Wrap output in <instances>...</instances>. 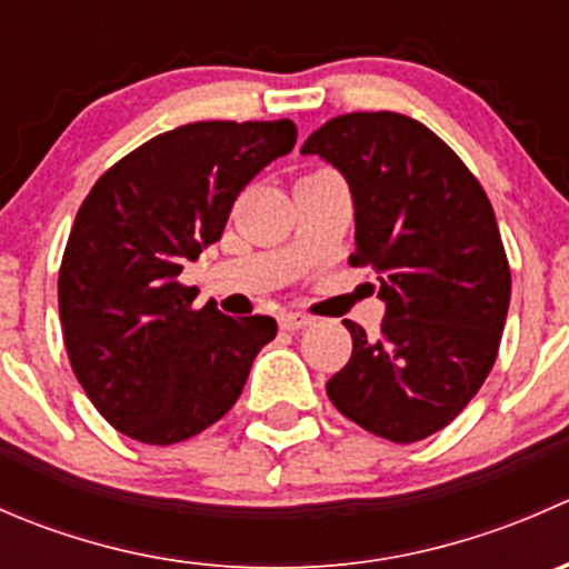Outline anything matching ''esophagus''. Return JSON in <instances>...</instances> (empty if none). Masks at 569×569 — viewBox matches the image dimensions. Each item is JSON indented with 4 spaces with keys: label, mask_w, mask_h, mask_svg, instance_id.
I'll use <instances>...</instances> for the list:
<instances>
[{
    "label": "esophagus",
    "mask_w": 569,
    "mask_h": 569,
    "mask_svg": "<svg viewBox=\"0 0 569 569\" xmlns=\"http://www.w3.org/2000/svg\"><path fill=\"white\" fill-rule=\"evenodd\" d=\"M278 321H280V330H289V332L302 330V327L311 325V319L302 317V313H280Z\"/></svg>",
    "instance_id": "esophagus-1"
}]
</instances>
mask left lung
<instances>
[{
    "label": "left lung",
    "instance_id": "1",
    "mask_svg": "<svg viewBox=\"0 0 569 569\" xmlns=\"http://www.w3.org/2000/svg\"><path fill=\"white\" fill-rule=\"evenodd\" d=\"M349 183L355 252L380 272L377 338L355 321L352 358L327 396L358 427L416 443L449 427L496 363L512 278L481 183L435 131L399 112L327 120L302 146Z\"/></svg>",
    "mask_w": 569,
    "mask_h": 569
}]
</instances>
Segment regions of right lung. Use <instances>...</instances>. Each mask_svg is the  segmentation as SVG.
I'll list each match as a JSON object with an SVG mask.
<instances>
[{
    "mask_svg": "<svg viewBox=\"0 0 569 569\" xmlns=\"http://www.w3.org/2000/svg\"><path fill=\"white\" fill-rule=\"evenodd\" d=\"M280 120H200L153 137L96 181L60 267L73 375L118 432L170 446L220 421L248 382L272 317L192 311L183 263L226 231L242 192L295 148Z\"/></svg>",
    "mask_w": 569,
    "mask_h": 569,
    "instance_id": "1",
    "label": "right lung"
}]
</instances>
